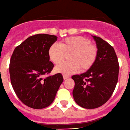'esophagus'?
I'll use <instances>...</instances> for the list:
<instances>
[{"mask_svg":"<svg viewBox=\"0 0 130 130\" xmlns=\"http://www.w3.org/2000/svg\"><path fill=\"white\" fill-rule=\"evenodd\" d=\"M63 77L64 80H65V79H67V78H69V77H70V76L67 75H63Z\"/></svg>","mask_w":130,"mask_h":130,"instance_id":"1","label":"esophagus"}]
</instances>
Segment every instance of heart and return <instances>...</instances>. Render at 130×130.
<instances>
[{
	"mask_svg": "<svg viewBox=\"0 0 130 130\" xmlns=\"http://www.w3.org/2000/svg\"><path fill=\"white\" fill-rule=\"evenodd\" d=\"M68 54L70 61L58 65L55 68L56 72L70 75L79 69L81 72L89 70L96 61L98 48L89 39L76 36L63 39L60 44H52L48 50L50 59L55 64L61 63Z\"/></svg>",
	"mask_w": 130,
	"mask_h": 130,
	"instance_id": "1",
	"label": "heart"
}]
</instances>
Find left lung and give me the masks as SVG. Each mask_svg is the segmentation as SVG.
Listing matches in <instances>:
<instances>
[{"label":"left lung","mask_w":130,"mask_h":130,"mask_svg":"<svg viewBox=\"0 0 130 130\" xmlns=\"http://www.w3.org/2000/svg\"><path fill=\"white\" fill-rule=\"evenodd\" d=\"M92 37L98 48L95 63L86 72L72 77L73 99L86 109L99 107L109 100L117 84L120 69L113 47L101 38Z\"/></svg>","instance_id":"1"}]
</instances>
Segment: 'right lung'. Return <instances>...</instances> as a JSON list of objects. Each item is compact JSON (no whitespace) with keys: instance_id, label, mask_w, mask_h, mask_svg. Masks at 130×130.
Returning <instances> with one entry per match:
<instances>
[{"instance_id":"1","label":"right lung","mask_w":130,"mask_h":130,"mask_svg":"<svg viewBox=\"0 0 130 130\" xmlns=\"http://www.w3.org/2000/svg\"><path fill=\"white\" fill-rule=\"evenodd\" d=\"M57 40L56 36L47 34L29 36L16 46L10 58L9 73L13 89L21 101L31 108L50 105L63 81L60 73L44 77L54 67L48 50Z\"/></svg>"}]
</instances>
